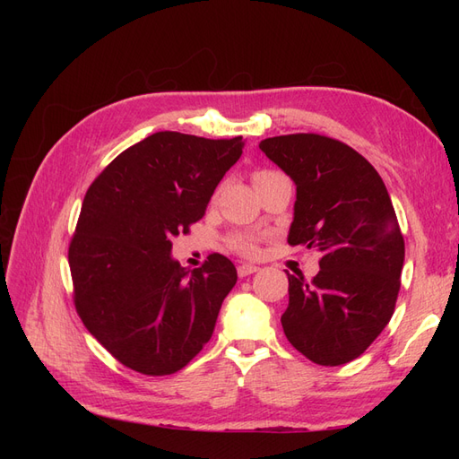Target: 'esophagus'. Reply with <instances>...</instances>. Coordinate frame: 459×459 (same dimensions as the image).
<instances>
[{"mask_svg": "<svg viewBox=\"0 0 459 459\" xmlns=\"http://www.w3.org/2000/svg\"><path fill=\"white\" fill-rule=\"evenodd\" d=\"M255 272H258V266H255V264H239V266H238V275L239 277H247V275H251Z\"/></svg>", "mask_w": 459, "mask_h": 459, "instance_id": "obj_1", "label": "esophagus"}]
</instances>
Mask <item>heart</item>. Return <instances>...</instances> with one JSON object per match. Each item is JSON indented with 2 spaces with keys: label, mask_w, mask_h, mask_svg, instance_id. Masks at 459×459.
<instances>
[{
  "label": "heart",
  "mask_w": 459,
  "mask_h": 459,
  "mask_svg": "<svg viewBox=\"0 0 459 459\" xmlns=\"http://www.w3.org/2000/svg\"><path fill=\"white\" fill-rule=\"evenodd\" d=\"M280 172L275 170H256L255 172V182H258V179H264V178H272V176H277ZM228 247L231 248L233 253H238L245 258H253L256 256L258 253V238L253 233H233L231 238L228 239Z\"/></svg>",
  "instance_id": "obj_1"
}]
</instances>
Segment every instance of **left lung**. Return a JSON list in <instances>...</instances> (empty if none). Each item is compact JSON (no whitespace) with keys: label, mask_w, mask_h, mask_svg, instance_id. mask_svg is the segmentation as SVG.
Returning a JSON list of instances; mask_svg holds the SVG:
<instances>
[{"label":"left lung","mask_w":459,"mask_h":459,"mask_svg":"<svg viewBox=\"0 0 459 459\" xmlns=\"http://www.w3.org/2000/svg\"><path fill=\"white\" fill-rule=\"evenodd\" d=\"M260 149L297 184L289 245L322 253L319 272L289 277L285 337L319 366L362 356L394 314L404 238L377 170L319 134L275 135Z\"/></svg>","instance_id":"left-lung-1"}]
</instances>
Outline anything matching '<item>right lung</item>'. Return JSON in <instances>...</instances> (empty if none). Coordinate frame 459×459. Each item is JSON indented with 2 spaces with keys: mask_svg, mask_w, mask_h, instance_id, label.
Masks as SVG:
<instances>
[{
  "mask_svg": "<svg viewBox=\"0 0 459 459\" xmlns=\"http://www.w3.org/2000/svg\"><path fill=\"white\" fill-rule=\"evenodd\" d=\"M243 147L241 135L157 132L122 151L90 186L68 245L73 300L122 366L170 375L211 341L238 272L218 253L201 268L179 266L172 239L204 216Z\"/></svg>",
  "mask_w": 459,
  "mask_h": 459,
  "instance_id": "obj_1",
  "label": "right lung"
}]
</instances>
